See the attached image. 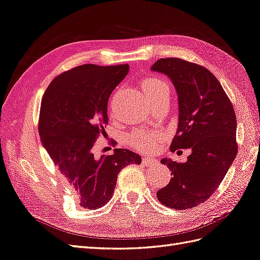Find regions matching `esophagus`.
I'll return each mask as SVG.
<instances>
[{
  "label": "esophagus",
  "mask_w": 260,
  "mask_h": 260,
  "mask_svg": "<svg viewBox=\"0 0 260 260\" xmlns=\"http://www.w3.org/2000/svg\"><path fill=\"white\" fill-rule=\"evenodd\" d=\"M143 164L144 165H152V164H156V161L154 158H150V157H143Z\"/></svg>",
  "instance_id": "esophagus-1"
}]
</instances>
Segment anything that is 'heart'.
I'll list each match as a JSON object with an SVG mask.
<instances>
[{"label": "heart", "mask_w": 260, "mask_h": 260, "mask_svg": "<svg viewBox=\"0 0 260 260\" xmlns=\"http://www.w3.org/2000/svg\"><path fill=\"white\" fill-rule=\"evenodd\" d=\"M144 93L146 96L157 94H170V85L162 78H147L142 84ZM159 138L158 133H150L145 131H135L128 136V145L138 150H149L154 148L155 143Z\"/></svg>", "instance_id": "b5f03b06"}]
</instances>
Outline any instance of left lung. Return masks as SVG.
Listing matches in <instances>:
<instances>
[{
    "label": "left lung",
    "mask_w": 260,
    "mask_h": 260,
    "mask_svg": "<svg viewBox=\"0 0 260 260\" xmlns=\"http://www.w3.org/2000/svg\"><path fill=\"white\" fill-rule=\"evenodd\" d=\"M152 71L170 77L178 94V128L171 150L191 149L185 162L160 160L172 178L156 196L167 207L189 209L214 194L236 157V115L219 81L204 66L167 57Z\"/></svg>",
    "instance_id": "left-lung-1"
}]
</instances>
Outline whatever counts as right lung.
<instances>
[{
  "instance_id": "add662e5",
  "label": "right lung",
  "mask_w": 260,
  "mask_h": 260,
  "mask_svg": "<svg viewBox=\"0 0 260 260\" xmlns=\"http://www.w3.org/2000/svg\"><path fill=\"white\" fill-rule=\"evenodd\" d=\"M128 72L127 64H84L59 74L41 102V141L59 174L80 196V206L98 209L111 201L117 175L141 164L140 155L115 148L96 158L93 146L105 134L108 99Z\"/></svg>"
}]
</instances>
